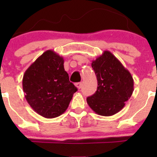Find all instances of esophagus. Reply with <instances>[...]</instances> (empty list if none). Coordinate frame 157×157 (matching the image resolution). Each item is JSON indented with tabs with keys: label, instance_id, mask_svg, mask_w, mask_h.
<instances>
[{
	"label": "esophagus",
	"instance_id": "1",
	"mask_svg": "<svg viewBox=\"0 0 157 157\" xmlns=\"http://www.w3.org/2000/svg\"><path fill=\"white\" fill-rule=\"evenodd\" d=\"M75 86H77V88L78 89V90H80V89L82 87V83H75Z\"/></svg>",
	"mask_w": 157,
	"mask_h": 157
}]
</instances>
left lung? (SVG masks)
I'll use <instances>...</instances> for the list:
<instances>
[{
    "mask_svg": "<svg viewBox=\"0 0 157 157\" xmlns=\"http://www.w3.org/2000/svg\"><path fill=\"white\" fill-rule=\"evenodd\" d=\"M91 65L98 86L96 93L86 99L89 106L99 115H115L124 108L125 102L132 95V76L109 51H104Z\"/></svg>",
    "mask_w": 157,
    "mask_h": 157,
    "instance_id": "left-lung-1",
    "label": "left lung"
}]
</instances>
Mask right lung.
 Returning a JSON list of instances; mask_svg holds the SVG:
<instances>
[{
    "mask_svg": "<svg viewBox=\"0 0 157 157\" xmlns=\"http://www.w3.org/2000/svg\"><path fill=\"white\" fill-rule=\"evenodd\" d=\"M64 62L63 57L48 50L23 74L25 98L32 109L44 118H56L64 113L77 90L69 81Z\"/></svg>",
    "mask_w": 157,
    "mask_h": 157,
    "instance_id": "obj_1",
    "label": "right lung"
}]
</instances>
